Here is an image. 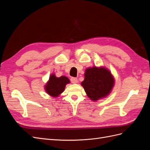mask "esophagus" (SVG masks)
<instances>
[{"label": "esophagus", "mask_w": 150, "mask_h": 150, "mask_svg": "<svg viewBox=\"0 0 150 150\" xmlns=\"http://www.w3.org/2000/svg\"><path fill=\"white\" fill-rule=\"evenodd\" d=\"M71 83L72 84H76V83H78V79L76 78H71Z\"/></svg>", "instance_id": "esophagus-1"}]
</instances>
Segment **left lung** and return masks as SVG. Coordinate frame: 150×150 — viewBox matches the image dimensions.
<instances>
[{"instance_id": "8db88e82", "label": "left lung", "mask_w": 150, "mask_h": 150, "mask_svg": "<svg viewBox=\"0 0 150 150\" xmlns=\"http://www.w3.org/2000/svg\"><path fill=\"white\" fill-rule=\"evenodd\" d=\"M114 84L115 79L110 71L105 67L96 66L86 69L84 80L81 83L87 96L93 101L106 97Z\"/></svg>"}]
</instances>
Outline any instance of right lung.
Here are the masks:
<instances>
[{"label": "right lung", "mask_w": 150, "mask_h": 150, "mask_svg": "<svg viewBox=\"0 0 150 150\" xmlns=\"http://www.w3.org/2000/svg\"><path fill=\"white\" fill-rule=\"evenodd\" d=\"M70 83L69 79L64 76L57 78L55 74H51L48 82L45 86L46 93L52 97H57L64 91L66 85Z\"/></svg>", "instance_id": "add662e5"}]
</instances>
